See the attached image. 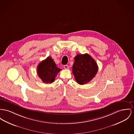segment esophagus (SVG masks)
<instances>
[{
	"label": "esophagus",
	"mask_w": 134,
	"mask_h": 134,
	"mask_svg": "<svg viewBox=\"0 0 134 134\" xmlns=\"http://www.w3.org/2000/svg\"><path fill=\"white\" fill-rule=\"evenodd\" d=\"M63 67H64V68L65 69H68L69 68V66L68 65H64L63 66Z\"/></svg>",
	"instance_id": "34e87169"
}]
</instances>
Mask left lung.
Returning a JSON list of instances; mask_svg holds the SVG:
<instances>
[{
    "mask_svg": "<svg viewBox=\"0 0 134 134\" xmlns=\"http://www.w3.org/2000/svg\"><path fill=\"white\" fill-rule=\"evenodd\" d=\"M72 72L76 82L83 85L91 80L96 75L98 66L89 54H77L74 58Z\"/></svg>",
    "mask_w": 134,
    "mask_h": 134,
    "instance_id": "1",
    "label": "left lung"
}]
</instances>
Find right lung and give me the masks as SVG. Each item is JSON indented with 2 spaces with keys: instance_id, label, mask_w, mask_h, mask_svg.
<instances>
[{
  "instance_id": "add662e5",
  "label": "right lung",
  "mask_w": 134,
  "mask_h": 134,
  "mask_svg": "<svg viewBox=\"0 0 134 134\" xmlns=\"http://www.w3.org/2000/svg\"><path fill=\"white\" fill-rule=\"evenodd\" d=\"M61 69L57 67L56 64L51 57H48L40 63L37 66V72L39 77L45 83H52Z\"/></svg>"
}]
</instances>
